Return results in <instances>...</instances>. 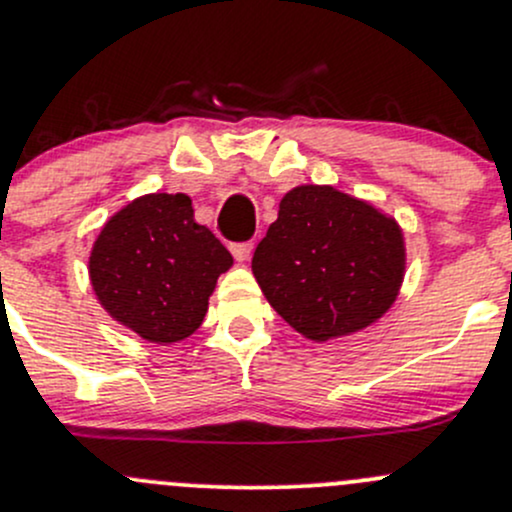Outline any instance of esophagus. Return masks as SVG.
Listing matches in <instances>:
<instances>
[{
  "label": "esophagus",
  "mask_w": 512,
  "mask_h": 512,
  "mask_svg": "<svg viewBox=\"0 0 512 512\" xmlns=\"http://www.w3.org/2000/svg\"><path fill=\"white\" fill-rule=\"evenodd\" d=\"M252 250H255V245H252V240H245V242H233V245H230V252H233L235 260H238V262L250 260Z\"/></svg>",
  "instance_id": "obj_1"
}]
</instances>
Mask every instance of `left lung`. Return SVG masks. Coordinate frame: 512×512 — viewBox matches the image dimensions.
<instances>
[{"mask_svg": "<svg viewBox=\"0 0 512 512\" xmlns=\"http://www.w3.org/2000/svg\"><path fill=\"white\" fill-rule=\"evenodd\" d=\"M405 270L395 220L331 186H299L252 255L272 309L311 341L358 331L390 309Z\"/></svg>", "mask_w": 512, "mask_h": 512, "instance_id": "obj_1", "label": "left lung"}]
</instances>
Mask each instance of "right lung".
<instances>
[{"instance_id": "add662e5", "label": "right lung", "mask_w": 512, "mask_h": 512, "mask_svg": "<svg viewBox=\"0 0 512 512\" xmlns=\"http://www.w3.org/2000/svg\"><path fill=\"white\" fill-rule=\"evenodd\" d=\"M233 265L184 193L137 198L102 228L90 282L120 324L152 343H174L201 326L218 274Z\"/></svg>"}]
</instances>
